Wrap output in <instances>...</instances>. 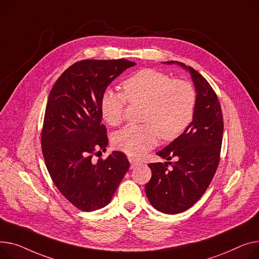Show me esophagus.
I'll return each mask as SVG.
<instances>
[{"label": "esophagus", "mask_w": 259, "mask_h": 259, "mask_svg": "<svg viewBox=\"0 0 259 259\" xmlns=\"http://www.w3.org/2000/svg\"><path fill=\"white\" fill-rule=\"evenodd\" d=\"M128 161H130V163H131V167L133 168V167H135V166H137L139 164V161H137V160H135L134 158H128Z\"/></svg>", "instance_id": "obj_1"}]
</instances>
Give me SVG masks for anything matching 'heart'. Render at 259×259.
I'll return each instance as SVG.
<instances>
[{
	"mask_svg": "<svg viewBox=\"0 0 259 259\" xmlns=\"http://www.w3.org/2000/svg\"><path fill=\"white\" fill-rule=\"evenodd\" d=\"M123 92L106 89L100 99V113L106 123L118 125L123 120L126 100L143 103L145 109L141 125L130 124L113 137L114 146L130 157H141L157 145L160 136L172 141L191 123L195 91L183 79H172L168 74L143 69L136 72L123 83Z\"/></svg>",
	"mask_w": 259,
	"mask_h": 259,
	"instance_id": "heart-1",
	"label": "heart"
}]
</instances>
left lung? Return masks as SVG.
<instances>
[{
  "label": "left lung",
  "instance_id": "1",
  "mask_svg": "<svg viewBox=\"0 0 259 259\" xmlns=\"http://www.w3.org/2000/svg\"><path fill=\"white\" fill-rule=\"evenodd\" d=\"M191 75L196 97L191 123L177 139L157 155L174 163H150L151 178L145 185L149 203L166 214L181 213L199 201L214 177L220 162L224 121L213 89L203 76L179 62ZM172 169L166 168V164Z\"/></svg>",
  "mask_w": 259,
  "mask_h": 259
}]
</instances>
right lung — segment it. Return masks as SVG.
<instances>
[{
  "instance_id": "right-lung-1",
  "label": "right lung",
  "mask_w": 259,
  "mask_h": 259,
  "mask_svg": "<svg viewBox=\"0 0 259 259\" xmlns=\"http://www.w3.org/2000/svg\"><path fill=\"white\" fill-rule=\"evenodd\" d=\"M136 64L126 59H84L54 83L46 106L41 150L53 183L76 208L90 212L108 205L130 162L121 151L92 160L109 144L100 99L108 85ZM100 151V150H99Z\"/></svg>"
}]
</instances>
